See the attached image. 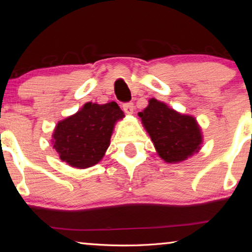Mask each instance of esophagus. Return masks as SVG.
Segmentation results:
<instances>
[{
	"mask_svg": "<svg viewBox=\"0 0 252 252\" xmlns=\"http://www.w3.org/2000/svg\"><path fill=\"white\" fill-rule=\"evenodd\" d=\"M122 108L126 114H132L134 111V104L132 103V102H127V103L122 104Z\"/></svg>",
	"mask_w": 252,
	"mask_h": 252,
	"instance_id": "obj_1",
	"label": "esophagus"
}]
</instances>
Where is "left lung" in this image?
<instances>
[{
    "mask_svg": "<svg viewBox=\"0 0 252 252\" xmlns=\"http://www.w3.org/2000/svg\"><path fill=\"white\" fill-rule=\"evenodd\" d=\"M138 116L158 155L165 162H181L200 150L201 129L193 117L179 113L156 99L149 100L147 108Z\"/></svg>",
    "mask_w": 252,
    "mask_h": 252,
    "instance_id": "left-lung-1",
    "label": "left lung"
}]
</instances>
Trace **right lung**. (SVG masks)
Here are the masks:
<instances>
[{
  "label": "right lung",
  "instance_id": "right-lung-1",
  "mask_svg": "<svg viewBox=\"0 0 252 252\" xmlns=\"http://www.w3.org/2000/svg\"><path fill=\"white\" fill-rule=\"evenodd\" d=\"M123 118L125 113L116 102H88L73 116L58 123L52 135L53 148L71 167H92L103 158L114 125Z\"/></svg>",
  "mask_w": 252,
  "mask_h": 252
}]
</instances>
